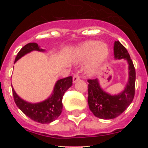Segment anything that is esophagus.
Listing matches in <instances>:
<instances>
[{"mask_svg": "<svg viewBox=\"0 0 148 148\" xmlns=\"http://www.w3.org/2000/svg\"><path fill=\"white\" fill-rule=\"evenodd\" d=\"M80 78V75H78V73H75V74H74V75H73V82L75 83V82H76Z\"/></svg>", "mask_w": 148, "mask_h": 148, "instance_id": "1", "label": "esophagus"}]
</instances>
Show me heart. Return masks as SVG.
I'll use <instances>...</instances> for the list:
<instances>
[{"instance_id": "heart-1", "label": "heart", "mask_w": 148, "mask_h": 148, "mask_svg": "<svg viewBox=\"0 0 148 148\" xmlns=\"http://www.w3.org/2000/svg\"><path fill=\"white\" fill-rule=\"evenodd\" d=\"M108 55V48L104 44H100L96 40L87 41L79 49L81 61H86L89 58L87 67L90 70L95 68L106 59Z\"/></svg>"}]
</instances>
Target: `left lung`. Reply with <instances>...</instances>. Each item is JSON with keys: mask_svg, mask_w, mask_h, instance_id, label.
<instances>
[{"mask_svg": "<svg viewBox=\"0 0 148 148\" xmlns=\"http://www.w3.org/2000/svg\"><path fill=\"white\" fill-rule=\"evenodd\" d=\"M116 59L125 58L129 64V81L125 90L117 95L106 93L100 87L97 79H88V104L93 115L102 119L116 118L128 108L135 95L136 70L126 48L119 42L114 44Z\"/></svg>", "mask_w": 148, "mask_h": 148, "instance_id": "1", "label": "left lung"}]
</instances>
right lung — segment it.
<instances>
[{
  "mask_svg": "<svg viewBox=\"0 0 148 148\" xmlns=\"http://www.w3.org/2000/svg\"><path fill=\"white\" fill-rule=\"evenodd\" d=\"M32 50L43 51L36 43H29L21 48L15 58L18 61L22 56ZM73 85V77L69 76L56 82L54 91L51 97L38 104L28 103L21 99L12 88V95L18 108L29 118L41 124H48L55 121L62 111V99L64 94Z\"/></svg>",
  "mask_w": 148,
  "mask_h": 148,
  "instance_id": "1",
  "label": "right lung"
}]
</instances>
